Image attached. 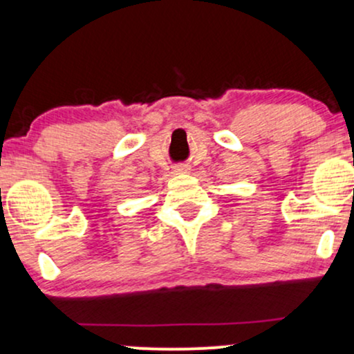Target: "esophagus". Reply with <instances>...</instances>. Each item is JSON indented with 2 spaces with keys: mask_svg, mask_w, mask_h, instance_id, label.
Listing matches in <instances>:
<instances>
[{
  "mask_svg": "<svg viewBox=\"0 0 354 354\" xmlns=\"http://www.w3.org/2000/svg\"><path fill=\"white\" fill-rule=\"evenodd\" d=\"M189 165H186V163H183V165H178L176 166V168H174V171H176V173H189Z\"/></svg>",
  "mask_w": 354,
  "mask_h": 354,
  "instance_id": "esophagus-1",
  "label": "esophagus"
}]
</instances>
